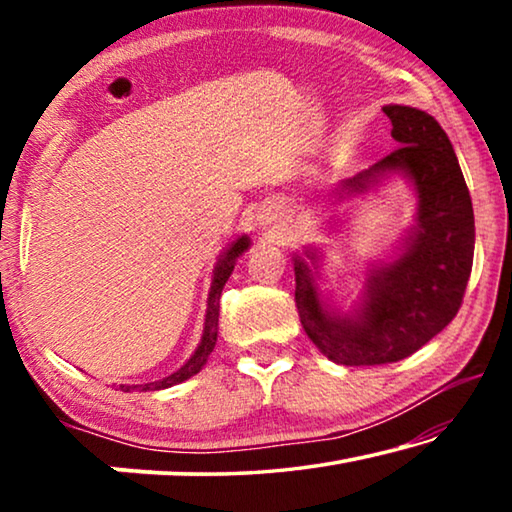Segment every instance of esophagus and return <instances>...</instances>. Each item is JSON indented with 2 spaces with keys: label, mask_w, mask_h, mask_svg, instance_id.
<instances>
[{
  "label": "esophagus",
  "mask_w": 512,
  "mask_h": 512,
  "mask_svg": "<svg viewBox=\"0 0 512 512\" xmlns=\"http://www.w3.org/2000/svg\"><path fill=\"white\" fill-rule=\"evenodd\" d=\"M266 223H268V219H266Z\"/></svg>",
  "instance_id": "obj_1"
}]
</instances>
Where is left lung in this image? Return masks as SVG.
<instances>
[{"mask_svg": "<svg viewBox=\"0 0 512 512\" xmlns=\"http://www.w3.org/2000/svg\"><path fill=\"white\" fill-rule=\"evenodd\" d=\"M384 112L400 146L341 180L332 203L352 201L402 176L418 201L415 225L393 257L366 266L363 291L348 311L320 289L323 250L305 246L302 255H293L300 323L316 348L341 366H379L420 350L452 323L472 273V198L452 142L429 112L397 103ZM332 219L339 221L336 214Z\"/></svg>", "mask_w": 512, "mask_h": 512, "instance_id": "1", "label": "left lung"}]
</instances>
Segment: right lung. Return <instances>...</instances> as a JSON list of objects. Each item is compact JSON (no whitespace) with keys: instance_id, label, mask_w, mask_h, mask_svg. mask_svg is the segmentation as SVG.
Wrapping results in <instances>:
<instances>
[{"instance_id":"add662e5","label":"right lung","mask_w":512,"mask_h":512,"mask_svg":"<svg viewBox=\"0 0 512 512\" xmlns=\"http://www.w3.org/2000/svg\"><path fill=\"white\" fill-rule=\"evenodd\" d=\"M250 248V237L248 235H239L235 241H230L228 248L223 250L216 259V266L212 271V284H210V293H207V309H205V325H203V336L198 348L194 350L192 357H189L183 366H180L176 372H171L169 377H162L158 381H149V384H121L119 388L124 393L131 391H162V388H171L176 384H183L189 377H194L196 372H201V368L207 363V357H210L214 345H216V334H219V300H221V291L228 282V277L235 271L237 259L246 253Z\"/></svg>"}]
</instances>
